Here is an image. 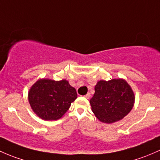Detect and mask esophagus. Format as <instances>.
<instances>
[{
    "label": "esophagus",
    "instance_id": "esophagus-1",
    "mask_svg": "<svg viewBox=\"0 0 160 160\" xmlns=\"http://www.w3.org/2000/svg\"><path fill=\"white\" fill-rule=\"evenodd\" d=\"M84 97H85V98H90V93H87L86 95H84Z\"/></svg>",
    "mask_w": 160,
    "mask_h": 160
}]
</instances>
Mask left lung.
Masks as SVG:
<instances>
[{"instance_id": "1", "label": "left lung", "mask_w": 160, "mask_h": 160, "mask_svg": "<svg viewBox=\"0 0 160 160\" xmlns=\"http://www.w3.org/2000/svg\"><path fill=\"white\" fill-rule=\"evenodd\" d=\"M134 102L132 89L121 78L98 82L95 86V94L90 99L92 110L96 118L108 124L127 116Z\"/></svg>"}]
</instances>
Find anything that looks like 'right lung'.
Returning a JSON list of instances; mask_svg holds the SVG:
<instances>
[{
	"mask_svg": "<svg viewBox=\"0 0 160 160\" xmlns=\"http://www.w3.org/2000/svg\"><path fill=\"white\" fill-rule=\"evenodd\" d=\"M76 98L75 88L65 79H39L28 92V101L34 112L47 121L62 118Z\"/></svg>",
	"mask_w": 160,
	"mask_h": 160,
	"instance_id": "add662e5",
	"label": "right lung"
}]
</instances>
